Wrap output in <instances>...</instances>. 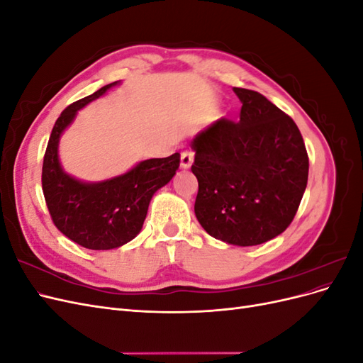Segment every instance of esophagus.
Returning a JSON list of instances; mask_svg holds the SVG:
<instances>
[{
  "mask_svg": "<svg viewBox=\"0 0 363 363\" xmlns=\"http://www.w3.org/2000/svg\"><path fill=\"white\" fill-rule=\"evenodd\" d=\"M194 163V152L192 151H183L182 159H180V168L182 169H189Z\"/></svg>",
  "mask_w": 363,
  "mask_h": 363,
  "instance_id": "esophagus-1",
  "label": "esophagus"
}]
</instances>
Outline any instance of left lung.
<instances>
[{
  "mask_svg": "<svg viewBox=\"0 0 363 363\" xmlns=\"http://www.w3.org/2000/svg\"><path fill=\"white\" fill-rule=\"evenodd\" d=\"M239 123L219 119L196 135L195 216L230 245L250 247L283 233L298 211L309 157L298 127L256 91L233 87Z\"/></svg>",
  "mask_w": 363,
  "mask_h": 363,
  "instance_id": "left-lung-1",
  "label": "left lung"
}]
</instances>
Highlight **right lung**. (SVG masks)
<instances>
[{
    "label": "right lung",
    "mask_w": 363,
    "mask_h": 363,
    "mask_svg": "<svg viewBox=\"0 0 363 363\" xmlns=\"http://www.w3.org/2000/svg\"><path fill=\"white\" fill-rule=\"evenodd\" d=\"M113 82L68 106L52 127L42 167V189L52 223L84 248L113 250L135 239L144 225L150 201L179 169L180 155L147 159L127 172L101 182H84L62 168L59 142L77 113L119 86Z\"/></svg>",
    "instance_id": "obj_1"
}]
</instances>
